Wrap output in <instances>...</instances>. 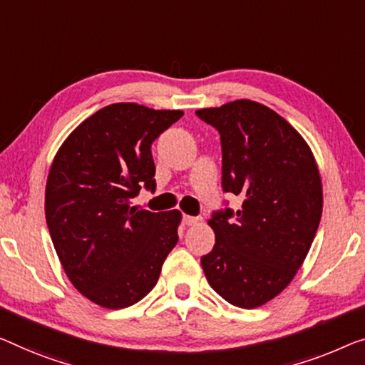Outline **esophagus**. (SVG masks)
Returning a JSON list of instances; mask_svg holds the SVG:
<instances>
[{
	"mask_svg": "<svg viewBox=\"0 0 365 365\" xmlns=\"http://www.w3.org/2000/svg\"><path fill=\"white\" fill-rule=\"evenodd\" d=\"M200 221H201L200 216H188V215H183V225H187V226L198 225Z\"/></svg>",
	"mask_w": 365,
	"mask_h": 365,
	"instance_id": "1",
	"label": "esophagus"
}]
</instances>
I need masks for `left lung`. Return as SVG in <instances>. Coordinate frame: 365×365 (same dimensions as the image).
Here are the masks:
<instances>
[{
    "mask_svg": "<svg viewBox=\"0 0 365 365\" xmlns=\"http://www.w3.org/2000/svg\"><path fill=\"white\" fill-rule=\"evenodd\" d=\"M216 128L222 190L242 208L215 211V247L201 257L211 288L239 308H257L290 284L312 247L323 213L322 177L298 130L251 100L198 110Z\"/></svg>",
    "mask_w": 365,
    "mask_h": 365,
    "instance_id": "1",
    "label": "left lung"
}]
</instances>
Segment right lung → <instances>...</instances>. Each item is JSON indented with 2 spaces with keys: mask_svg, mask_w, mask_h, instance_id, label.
<instances>
[{
  "mask_svg": "<svg viewBox=\"0 0 365 365\" xmlns=\"http://www.w3.org/2000/svg\"><path fill=\"white\" fill-rule=\"evenodd\" d=\"M183 116L114 103L86 118L53 157L46 185V221L73 287L103 308L138 303L159 280L178 242V210L150 213L130 206L155 190L150 145Z\"/></svg>",
  "mask_w": 365,
  "mask_h": 365,
  "instance_id": "right-lung-1",
  "label": "right lung"
}]
</instances>
